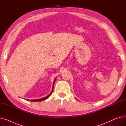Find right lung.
<instances>
[{"mask_svg": "<svg viewBox=\"0 0 126 126\" xmlns=\"http://www.w3.org/2000/svg\"><path fill=\"white\" fill-rule=\"evenodd\" d=\"M56 78L55 79V80L54 81V82H53V85H52V90H51V91L50 93L46 96L45 97H44L43 98H39V99H36V100H29V99H24V100H27V101H31V102H40V101H44L45 100H46V99H47V98H48V97L52 93V91H53V89H54V84H55V82L56 81Z\"/></svg>", "mask_w": 126, "mask_h": 126, "instance_id": "right-lung-1", "label": "right lung"}]
</instances>
